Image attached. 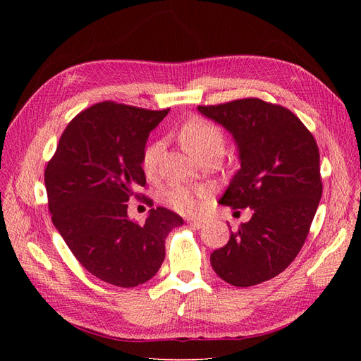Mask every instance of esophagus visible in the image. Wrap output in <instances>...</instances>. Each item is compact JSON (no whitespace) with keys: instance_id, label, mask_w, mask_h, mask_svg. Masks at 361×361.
Returning a JSON list of instances; mask_svg holds the SVG:
<instances>
[{"instance_id":"34e87169","label":"esophagus","mask_w":361,"mask_h":361,"mask_svg":"<svg viewBox=\"0 0 361 361\" xmlns=\"http://www.w3.org/2000/svg\"><path fill=\"white\" fill-rule=\"evenodd\" d=\"M188 223H190L192 227H195V228H202V227H204V221H203V220H200V218H190Z\"/></svg>"}]
</instances>
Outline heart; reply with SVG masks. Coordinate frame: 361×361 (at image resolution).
Returning <instances> with one entry per match:
<instances>
[{"label":"heart","mask_w":361,"mask_h":361,"mask_svg":"<svg viewBox=\"0 0 361 361\" xmlns=\"http://www.w3.org/2000/svg\"><path fill=\"white\" fill-rule=\"evenodd\" d=\"M179 138L182 145L194 157H199L203 152L214 147L223 149L224 143L221 129L197 116L185 120L179 129ZM161 149V141H152L150 145L146 146L143 158H141V166H143L146 174H154ZM207 195H209V191L206 188L190 187V185H173L164 194V200H166L171 209L180 214H194L199 209L200 202L206 199Z\"/></svg>","instance_id":"obj_1"}]
</instances>
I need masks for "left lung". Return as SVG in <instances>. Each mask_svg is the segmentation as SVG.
I'll list each match as a JSON object with an SVG mask.
<instances>
[{
  "mask_svg": "<svg viewBox=\"0 0 361 361\" xmlns=\"http://www.w3.org/2000/svg\"><path fill=\"white\" fill-rule=\"evenodd\" d=\"M199 111L231 130L239 149L241 169L220 203L253 209L211 265L233 286H255L285 271L305 243L322 195L319 149L290 110L259 97Z\"/></svg>",
  "mask_w": 361,
  "mask_h": 361,
  "instance_id": "obj_1",
  "label": "left lung"
}]
</instances>
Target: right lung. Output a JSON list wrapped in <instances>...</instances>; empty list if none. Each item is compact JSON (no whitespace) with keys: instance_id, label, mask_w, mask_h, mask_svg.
Masks as SVG:
<instances>
[{"instance_id":"add662e5","label":"right lung","mask_w":361,"mask_h":361,"mask_svg":"<svg viewBox=\"0 0 361 361\" xmlns=\"http://www.w3.org/2000/svg\"><path fill=\"white\" fill-rule=\"evenodd\" d=\"M161 111L105 101L76 114L45 169L54 226L80 264L102 281L135 288L154 277L166 257V238L183 220L166 207L143 224L128 216V200L152 206L140 188L141 158Z\"/></svg>"}]
</instances>
